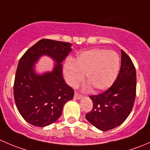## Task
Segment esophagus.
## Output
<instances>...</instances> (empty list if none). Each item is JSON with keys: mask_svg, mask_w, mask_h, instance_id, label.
Masks as SVG:
<instances>
[{"mask_svg": "<svg viewBox=\"0 0 150 150\" xmlns=\"http://www.w3.org/2000/svg\"><path fill=\"white\" fill-rule=\"evenodd\" d=\"M81 97L82 96H81V95H79V94L77 93V92H75V94H74V98L75 99H76V100H79V99H81Z\"/></svg>", "mask_w": 150, "mask_h": 150, "instance_id": "1", "label": "esophagus"}]
</instances>
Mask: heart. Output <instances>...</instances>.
<instances>
[{"instance_id": "heart-1", "label": "heart", "mask_w": 150, "mask_h": 150, "mask_svg": "<svg viewBox=\"0 0 150 150\" xmlns=\"http://www.w3.org/2000/svg\"><path fill=\"white\" fill-rule=\"evenodd\" d=\"M120 69V58L114 51L92 49L81 52L74 62L67 61L64 66L66 82L76 87L84 80L86 74L89 86L95 91L104 90L114 83Z\"/></svg>"}]
</instances>
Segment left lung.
<instances>
[{"mask_svg": "<svg viewBox=\"0 0 150 150\" xmlns=\"http://www.w3.org/2000/svg\"><path fill=\"white\" fill-rule=\"evenodd\" d=\"M137 89L136 69L130 57L121 50L119 74L108 90L89 96L93 108L86 114L91 124L101 131L120 126L128 118L134 106Z\"/></svg>", "mask_w": 150, "mask_h": 150, "instance_id": "left-lung-1", "label": "left lung"}]
</instances>
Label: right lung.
I'll use <instances>...</instances> for the list:
<instances>
[{"label": "right lung", "mask_w": 150, "mask_h": 150, "mask_svg": "<svg viewBox=\"0 0 150 150\" xmlns=\"http://www.w3.org/2000/svg\"><path fill=\"white\" fill-rule=\"evenodd\" d=\"M69 42L42 39L22 55L18 64L13 96L18 112L33 126L52 124L62 114L64 105L72 100L74 89L65 81L62 62L72 50ZM42 55L56 62L54 70L43 75L35 73L34 64Z\"/></svg>", "instance_id": "1"}]
</instances>
